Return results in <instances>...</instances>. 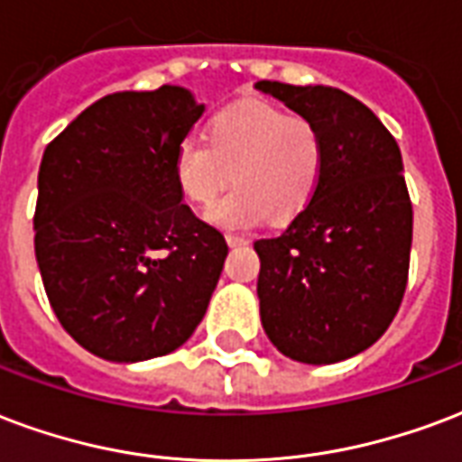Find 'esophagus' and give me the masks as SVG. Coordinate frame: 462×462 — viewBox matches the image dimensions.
Returning a JSON list of instances; mask_svg holds the SVG:
<instances>
[{
    "instance_id": "esophagus-1",
    "label": "esophagus",
    "mask_w": 462,
    "mask_h": 462,
    "mask_svg": "<svg viewBox=\"0 0 462 462\" xmlns=\"http://www.w3.org/2000/svg\"><path fill=\"white\" fill-rule=\"evenodd\" d=\"M225 242L230 245V247H242V245H247V237H240V235H225Z\"/></svg>"
}]
</instances>
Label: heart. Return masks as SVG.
Listing matches in <instances>:
<instances>
[{"mask_svg":"<svg viewBox=\"0 0 462 462\" xmlns=\"http://www.w3.org/2000/svg\"><path fill=\"white\" fill-rule=\"evenodd\" d=\"M326 139L310 119L247 102L220 112L210 132L188 134L173 153V179L186 200L210 205L231 179L238 186L205 220L220 230H249L266 217L291 222L316 196L326 171Z\"/></svg>","mask_w":462,"mask_h":462,"instance_id":"1","label":"heart"}]
</instances>
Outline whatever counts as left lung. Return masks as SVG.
Segmentation results:
<instances>
[{"label":"left lung","mask_w":462,"mask_h":462,"mask_svg":"<svg viewBox=\"0 0 462 462\" xmlns=\"http://www.w3.org/2000/svg\"><path fill=\"white\" fill-rule=\"evenodd\" d=\"M326 139L310 205L279 237L257 240L259 316L276 350L333 365L384 336L409 276L413 213L394 136L367 105L328 85H254Z\"/></svg>","instance_id":"8db88e82"}]
</instances>
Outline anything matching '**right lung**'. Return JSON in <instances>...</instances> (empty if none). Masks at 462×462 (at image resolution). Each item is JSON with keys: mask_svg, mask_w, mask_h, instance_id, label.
I'll return each instance as SVG.
<instances>
[{"mask_svg": "<svg viewBox=\"0 0 462 462\" xmlns=\"http://www.w3.org/2000/svg\"><path fill=\"white\" fill-rule=\"evenodd\" d=\"M205 105L179 85L115 92L46 146L33 247L66 333L109 362L173 353L213 296L227 242L198 220L173 153Z\"/></svg>", "mask_w": 462, "mask_h": 462, "instance_id": "1", "label": "right lung"}]
</instances>
